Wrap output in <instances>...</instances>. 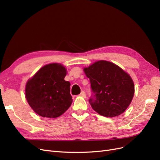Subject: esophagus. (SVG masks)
Here are the masks:
<instances>
[{
	"label": "esophagus",
	"instance_id": "esophagus-1",
	"mask_svg": "<svg viewBox=\"0 0 160 160\" xmlns=\"http://www.w3.org/2000/svg\"><path fill=\"white\" fill-rule=\"evenodd\" d=\"M79 95L81 96V97H83V98H86V93H85V92L83 91L81 92V93H80Z\"/></svg>",
	"mask_w": 160,
	"mask_h": 160
}]
</instances>
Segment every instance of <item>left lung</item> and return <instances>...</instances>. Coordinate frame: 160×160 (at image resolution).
Instances as JSON below:
<instances>
[{
	"label": "left lung",
	"instance_id": "left-lung-1",
	"mask_svg": "<svg viewBox=\"0 0 160 160\" xmlns=\"http://www.w3.org/2000/svg\"><path fill=\"white\" fill-rule=\"evenodd\" d=\"M91 83L89 100L99 115L113 118L123 113L134 95L133 81L127 72L113 62L99 61L84 68Z\"/></svg>",
	"mask_w": 160,
	"mask_h": 160
}]
</instances>
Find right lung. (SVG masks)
Returning a JSON list of instances; mask_svg holds the SVG:
<instances>
[{
    "mask_svg": "<svg viewBox=\"0 0 160 160\" xmlns=\"http://www.w3.org/2000/svg\"><path fill=\"white\" fill-rule=\"evenodd\" d=\"M65 67L51 63L38 70L27 81L25 96L36 113L43 118H56L69 109L72 103L70 83L65 81Z\"/></svg>",
    "mask_w": 160,
    "mask_h": 160,
    "instance_id": "obj_1",
    "label": "right lung"
}]
</instances>
